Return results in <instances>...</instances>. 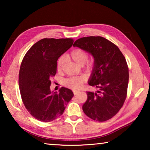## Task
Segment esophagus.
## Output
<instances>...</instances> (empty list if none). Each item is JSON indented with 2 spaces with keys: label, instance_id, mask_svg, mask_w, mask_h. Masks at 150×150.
<instances>
[{
  "label": "esophagus",
  "instance_id": "obj_1",
  "mask_svg": "<svg viewBox=\"0 0 150 150\" xmlns=\"http://www.w3.org/2000/svg\"><path fill=\"white\" fill-rule=\"evenodd\" d=\"M78 93H79V91H73V94H74L75 95H76Z\"/></svg>",
  "mask_w": 150,
  "mask_h": 150
}]
</instances>
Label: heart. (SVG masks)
I'll return each mask as SVG.
<instances>
[{
	"mask_svg": "<svg viewBox=\"0 0 150 150\" xmlns=\"http://www.w3.org/2000/svg\"><path fill=\"white\" fill-rule=\"evenodd\" d=\"M69 57L78 65H83L88 59V54L85 51L81 49L73 50L70 53ZM65 62V57H61L57 62V69L58 72H62ZM84 78L82 77H73L67 78L63 81V85L73 90H78L81 87Z\"/></svg>",
	"mask_w": 150,
	"mask_h": 150,
	"instance_id": "1",
	"label": "heart"
}]
</instances>
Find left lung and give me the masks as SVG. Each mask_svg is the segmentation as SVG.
<instances>
[{
	"label": "left lung",
	"instance_id": "obj_1",
	"mask_svg": "<svg viewBox=\"0 0 150 150\" xmlns=\"http://www.w3.org/2000/svg\"><path fill=\"white\" fill-rule=\"evenodd\" d=\"M73 46L86 51L94 58L88 83L98 90L87 92L83 110L94 120H109L120 110L126 98L129 73L125 57L115 44L100 36L81 38Z\"/></svg>",
	"mask_w": 150,
	"mask_h": 150
}]
</instances>
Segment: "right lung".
Masks as SVG:
<instances>
[{
	"label": "right lung",
	"instance_id": "add662e5",
	"mask_svg": "<svg viewBox=\"0 0 150 150\" xmlns=\"http://www.w3.org/2000/svg\"><path fill=\"white\" fill-rule=\"evenodd\" d=\"M73 44L71 38L42 39L22 59L18 80L20 95L27 110L37 120L49 122L57 118L74 95L65 87L59 93L50 90V79L56 74L58 58Z\"/></svg>",
	"mask_w": 150,
	"mask_h": 150
}]
</instances>
